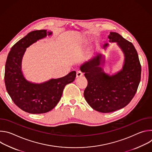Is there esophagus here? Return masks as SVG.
I'll list each match as a JSON object with an SVG mask.
<instances>
[{
  "label": "esophagus",
  "mask_w": 152,
  "mask_h": 152,
  "mask_svg": "<svg viewBox=\"0 0 152 152\" xmlns=\"http://www.w3.org/2000/svg\"><path fill=\"white\" fill-rule=\"evenodd\" d=\"M82 76H83V73H82L80 71H78V72L76 73V77H77V78H80V77H81Z\"/></svg>",
  "instance_id": "obj_1"
}]
</instances>
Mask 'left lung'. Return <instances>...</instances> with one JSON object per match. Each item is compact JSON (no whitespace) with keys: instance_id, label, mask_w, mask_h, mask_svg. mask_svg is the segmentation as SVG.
Listing matches in <instances>:
<instances>
[{"instance_id":"left-lung-1","label":"left lung","mask_w":152,"mask_h":152,"mask_svg":"<svg viewBox=\"0 0 152 152\" xmlns=\"http://www.w3.org/2000/svg\"><path fill=\"white\" fill-rule=\"evenodd\" d=\"M110 42H117L125 55L123 69L110 76L102 68L103 55L98 54L80 67L87 79L84 97L94 110L108 113L127 105L134 97L141 80V66L138 53L131 42L117 32H110ZM107 43L103 46L104 49Z\"/></svg>"}]
</instances>
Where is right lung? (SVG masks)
Here are the masks:
<instances>
[{
  "label": "right lung",
  "instance_id": "add662e5",
  "mask_svg": "<svg viewBox=\"0 0 152 152\" xmlns=\"http://www.w3.org/2000/svg\"><path fill=\"white\" fill-rule=\"evenodd\" d=\"M46 30L31 32L11 48L5 64V83L13 102L30 114H43L51 111L60 100L65 86L73 82L76 72L41 84L27 81L21 71V62L26 48L34 42L51 35Z\"/></svg>",
  "mask_w": 152,
  "mask_h": 152
}]
</instances>
